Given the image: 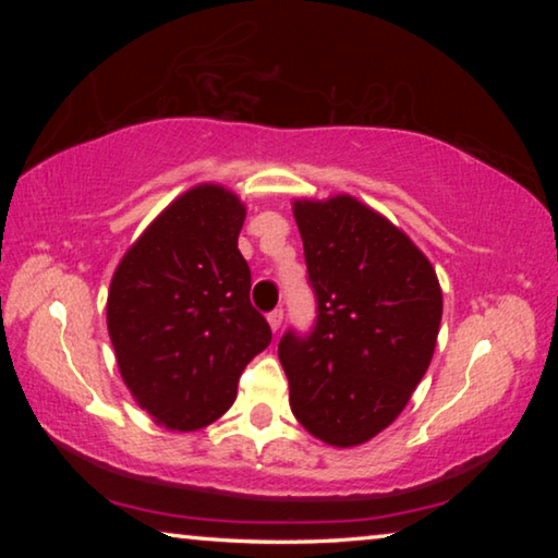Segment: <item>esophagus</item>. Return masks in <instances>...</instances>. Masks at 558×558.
<instances>
[{
    "label": "esophagus",
    "instance_id": "esophagus-1",
    "mask_svg": "<svg viewBox=\"0 0 558 558\" xmlns=\"http://www.w3.org/2000/svg\"><path fill=\"white\" fill-rule=\"evenodd\" d=\"M268 325L272 332H278L280 325H282V310H272V313L268 315Z\"/></svg>",
    "mask_w": 558,
    "mask_h": 558
}]
</instances>
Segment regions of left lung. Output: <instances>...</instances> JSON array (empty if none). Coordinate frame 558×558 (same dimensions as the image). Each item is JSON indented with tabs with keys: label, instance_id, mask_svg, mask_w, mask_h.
<instances>
[{
	"label": "left lung",
	"instance_id": "8db88e82",
	"mask_svg": "<svg viewBox=\"0 0 558 558\" xmlns=\"http://www.w3.org/2000/svg\"><path fill=\"white\" fill-rule=\"evenodd\" d=\"M317 317L278 356L302 428L352 448L391 426L426 374L442 317L430 260L354 196L292 206Z\"/></svg>",
	"mask_w": 558,
	"mask_h": 558
}]
</instances>
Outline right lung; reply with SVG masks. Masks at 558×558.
<instances>
[{"label": "right lung", "mask_w": 558, "mask_h": 558, "mask_svg": "<svg viewBox=\"0 0 558 558\" xmlns=\"http://www.w3.org/2000/svg\"><path fill=\"white\" fill-rule=\"evenodd\" d=\"M245 206L219 184L179 196L112 276L108 332L140 409L196 430L231 409L245 364L270 344L239 251Z\"/></svg>", "instance_id": "right-lung-1"}]
</instances>
